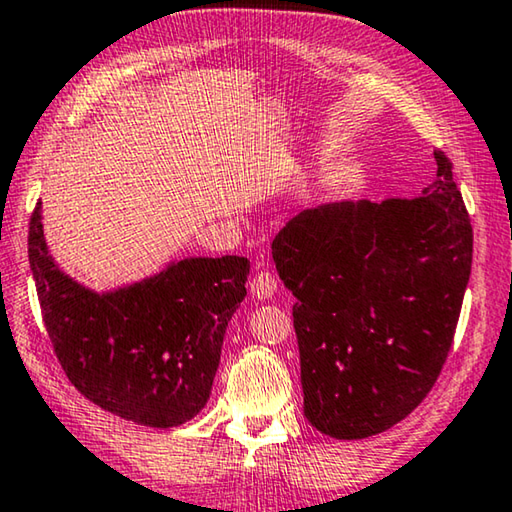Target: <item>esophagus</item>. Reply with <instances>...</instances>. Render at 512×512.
Listing matches in <instances>:
<instances>
[{
	"instance_id": "esophagus-1",
	"label": "esophagus",
	"mask_w": 512,
	"mask_h": 512,
	"mask_svg": "<svg viewBox=\"0 0 512 512\" xmlns=\"http://www.w3.org/2000/svg\"><path fill=\"white\" fill-rule=\"evenodd\" d=\"M250 291H253V298L257 300H269L278 291V280L269 271H259L250 280Z\"/></svg>"
}]
</instances>
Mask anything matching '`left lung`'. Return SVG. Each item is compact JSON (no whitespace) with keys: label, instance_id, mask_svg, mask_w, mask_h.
I'll return each mask as SVG.
<instances>
[{"label":"left lung","instance_id":"8db88e82","mask_svg":"<svg viewBox=\"0 0 512 512\" xmlns=\"http://www.w3.org/2000/svg\"><path fill=\"white\" fill-rule=\"evenodd\" d=\"M437 177L415 200H335L305 209L273 239L296 296L305 417L337 440L399 424L431 392L472 273L474 234L435 150Z\"/></svg>","mask_w":512,"mask_h":512}]
</instances>
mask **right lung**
I'll use <instances>...</instances> for the list:
<instances>
[{"label":"right lung","instance_id":"obj_1","mask_svg":"<svg viewBox=\"0 0 512 512\" xmlns=\"http://www.w3.org/2000/svg\"><path fill=\"white\" fill-rule=\"evenodd\" d=\"M29 266L63 371L88 401L150 428L182 426L205 408L227 323L246 298V257H184L107 291L56 264L40 202Z\"/></svg>","mask_w":512,"mask_h":512}]
</instances>
